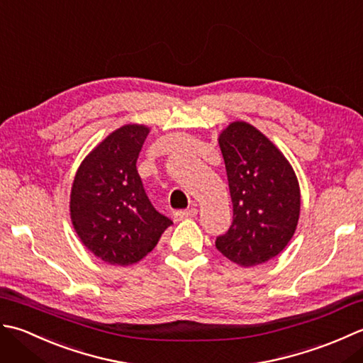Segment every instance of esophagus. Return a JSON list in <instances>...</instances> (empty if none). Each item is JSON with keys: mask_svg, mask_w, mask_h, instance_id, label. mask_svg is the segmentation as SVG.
<instances>
[{"mask_svg": "<svg viewBox=\"0 0 363 363\" xmlns=\"http://www.w3.org/2000/svg\"><path fill=\"white\" fill-rule=\"evenodd\" d=\"M197 216V208L196 206H191V208L186 210H180L174 213L175 220H182V219H188V218H196Z\"/></svg>", "mask_w": 363, "mask_h": 363, "instance_id": "esophagus-1", "label": "esophagus"}]
</instances>
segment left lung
Instances as JSON below:
<instances>
[{"instance_id": "left-lung-1", "label": "left lung", "mask_w": 363, "mask_h": 363, "mask_svg": "<svg viewBox=\"0 0 363 363\" xmlns=\"http://www.w3.org/2000/svg\"><path fill=\"white\" fill-rule=\"evenodd\" d=\"M233 223L216 238L228 260L250 268L279 255L293 238L301 211V189L284 153L247 122H232L219 135Z\"/></svg>"}]
</instances>
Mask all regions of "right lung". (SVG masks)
I'll return each instance as SVG.
<instances>
[{
	"instance_id": "1",
	"label": "right lung",
	"mask_w": 363,
	"mask_h": 363,
	"mask_svg": "<svg viewBox=\"0 0 363 363\" xmlns=\"http://www.w3.org/2000/svg\"><path fill=\"white\" fill-rule=\"evenodd\" d=\"M150 133L128 123L81 162L70 192V219L81 242L109 264L128 266L153 250L172 220L153 208L136 161Z\"/></svg>"
}]
</instances>
